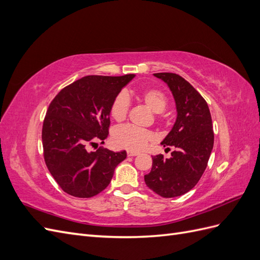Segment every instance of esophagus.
<instances>
[{
  "instance_id": "1",
  "label": "esophagus",
  "mask_w": 260,
  "mask_h": 260,
  "mask_svg": "<svg viewBox=\"0 0 260 260\" xmlns=\"http://www.w3.org/2000/svg\"><path fill=\"white\" fill-rule=\"evenodd\" d=\"M137 155H139V153H138V152H133V151H128V156H130V157H133V156H137Z\"/></svg>"
}]
</instances>
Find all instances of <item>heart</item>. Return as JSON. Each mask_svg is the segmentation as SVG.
Returning <instances> with one entry per match:
<instances>
[{
	"mask_svg": "<svg viewBox=\"0 0 260 260\" xmlns=\"http://www.w3.org/2000/svg\"><path fill=\"white\" fill-rule=\"evenodd\" d=\"M141 102L151 109L152 112L159 114L167 106V98L158 89H146L139 94ZM129 109V100L124 94H119L115 98L111 106V116L116 121L125 119ZM154 139L153 133L148 130L139 129L132 125H121L113 131L112 140L117 147L140 152L147 146Z\"/></svg>",
	"mask_w": 260,
	"mask_h": 260,
	"instance_id": "heart-1",
	"label": "heart"
}]
</instances>
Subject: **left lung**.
Here are the masks:
<instances>
[{"instance_id": "1", "label": "left lung", "mask_w": 260, "mask_h": 260, "mask_svg": "<svg viewBox=\"0 0 260 260\" xmlns=\"http://www.w3.org/2000/svg\"><path fill=\"white\" fill-rule=\"evenodd\" d=\"M168 85L174 96L177 118L161 145L176 149L170 158L153 156L146 185L162 198H177L198 184L207 167L214 147V131L208 105L201 94L182 77L171 73L154 74Z\"/></svg>"}]
</instances>
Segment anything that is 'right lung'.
Returning <instances> with one entry per match:
<instances>
[{"mask_svg":"<svg viewBox=\"0 0 260 260\" xmlns=\"http://www.w3.org/2000/svg\"><path fill=\"white\" fill-rule=\"evenodd\" d=\"M136 75L86 76L62 89L49 106L42 128L44 160L62 191L89 199L107 187L127 152L90 151L104 141L115 98ZM104 143V142H103Z\"/></svg>","mask_w":260,"mask_h":260,"instance_id":"obj_1","label":"right lung"}]
</instances>
